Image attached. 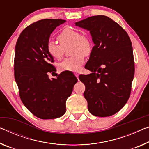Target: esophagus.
I'll return each instance as SVG.
<instances>
[{
  "label": "esophagus",
  "mask_w": 149,
  "mask_h": 149,
  "mask_svg": "<svg viewBox=\"0 0 149 149\" xmlns=\"http://www.w3.org/2000/svg\"><path fill=\"white\" fill-rule=\"evenodd\" d=\"M74 74H75V76L77 77V78L78 79V77H79V74H78V73H77V72H75V73H74Z\"/></svg>",
  "instance_id": "obj_1"
}]
</instances>
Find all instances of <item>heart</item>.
I'll return each mask as SVG.
<instances>
[{"label": "heart", "instance_id": "heart-1", "mask_svg": "<svg viewBox=\"0 0 149 149\" xmlns=\"http://www.w3.org/2000/svg\"><path fill=\"white\" fill-rule=\"evenodd\" d=\"M60 45L52 40L47 42L46 49L48 54L55 60H60L64 54V49L72 44L71 58L65 59L58 65L61 71L77 72L85 61V56H87L91 52L92 44L89 38L81 35V32L70 28H64L58 36Z\"/></svg>", "mask_w": 149, "mask_h": 149}]
</instances>
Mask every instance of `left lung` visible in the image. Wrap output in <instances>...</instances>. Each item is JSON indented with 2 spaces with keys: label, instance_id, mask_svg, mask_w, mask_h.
Here are the masks:
<instances>
[{
  "label": "left lung",
  "instance_id": "obj_1",
  "mask_svg": "<svg viewBox=\"0 0 149 149\" xmlns=\"http://www.w3.org/2000/svg\"><path fill=\"white\" fill-rule=\"evenodd\" d=\"M90 32L95 46L85 68L92 73L80 75L86 86L88 110L97 117H109L126 104L131 91L134 63L131 41L119 24L103 15L75 22Z\"/></svg>",
  "mask_w": 149,
  "mask_h": 149
}]
</instances>
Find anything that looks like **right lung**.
<instances>
[{
	"label": "right lung",
	"mask_w": 149,
	"mask_h": 149,
	"mask_svg": "<svg viewBox=\"0 0 149 149\" xmlns=\"http://www.w3.org/2000/svg\"><path fill=\"white\" fill-rule=\"evenodd\" d=\"M62 19H44L28 26L21 32L15 47V78L23 104L35 116L56 119L64 115L65 102L77 79L72 72H63L57 78L48 77L56 72L47 42Z\"/></svg>",
	"instance_id": "obj_1"
}]
</instances>
